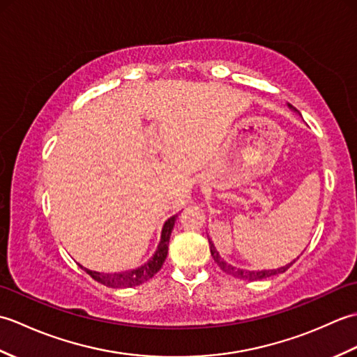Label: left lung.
<instances>
[{
  "instance_id": "8db88e82",
  "label": "left lung",
  "mask_w": 357,
  "mask_h": 357,
  "mask_svg": "<svg viewBox=\"0 0 357 357\" xmlns=\"http://www.w3.org/2000/svg\"><path fill=\"white\" fill-rule=\"evenodd\" d=\"M208 244H210V253L211 256H213L215 262L219 265V268H221L222 271H225L227 275H231L234 278H239V279H244V280H261V279H265V278H270L273 275H279V273H284L285 270H288L293 265L288 264L285 265V267H280V268H276V270H261V271H248V270H241V268H234L231 267L230 264H227L221 256H219V253L216 252V248L213 245V242L210 241L208 238Z\"/></svg>"
}]
</instances>
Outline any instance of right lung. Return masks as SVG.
I'll return each mask as SVG.
<instances>
[{
  "label": "right lung",
  "instance_id": "add662e5",
  "mask_svg": "<svg viewBox=\"0 0 357 357\" xmlns=\"http://www.w3.org/2000/svg\"><path fill=\"white\" fill-rule=\"evenodd\" d=\"M176 218L178 215L167 219L162 229V234H161V242H159L156 253L147 264L141 265L139 268L123 271V273H113V275H102V273L87 270L84 267L81 268L84 270L89 276H92L95 280H98L100 284L105 287H112V288H127V287H135V285H141L144 282H147V280L153 278L162 267V264L167 257V252H169V242H170L172 230Z\"/></svg>",
  "mask_w": 357,
  "mask_h": 357
}]
</instances>
